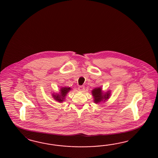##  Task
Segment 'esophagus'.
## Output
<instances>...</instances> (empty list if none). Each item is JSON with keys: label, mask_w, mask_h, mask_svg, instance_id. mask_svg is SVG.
Returning <instances> with one entry per match:
<instances>
[{"label": "esophagus", "mask_w": 158, "mask_h": 158, "mask_svg": "<svg viewBox=\"0 0 158 158\" xmlns=\"http://www.w3.org/2000/svg\"><path fill=\"white\" fill-rule=\"evenodd\" d=\"M78 89L79 91H83L85 90V86H80L78 87Z\"/></svg>", "instance_id": "1"}]
</instances>
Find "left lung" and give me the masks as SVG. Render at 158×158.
Returning a JSON list of instances; mask_svg holds the SVG:
<instances>
[{"label": "left lung", "mask_w": 158, "mask_h": 158, "mask_svg": "<svg viewBox=\"0 0 158 158\" xmlns=\"http://www.w3.org/2000/svg\"><path fill=\"white\" fill-rule=\"evenodd\" d=\"M92 96L94 98V102L95 103H99L101 102H105L109 99L110 96V92L104 94L102 89V87H96L92 91Z\"/></svg>", "instance_id": "8db88e82"}]
</instances>
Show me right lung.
Returning <instances> with one entry per match:
<instances>
[{"label":"right lung","instance_id":"right-lung-1","mask_svg":"<svg viewBox=\"0 0 158 158\" xmlns=\"http://www.w3.org/2000/svg\"><path fill=\"white\" fill-rule=\"evenodd\" d=\"M71 87H62L60 88V93L59 94H54V93L52 94V96L56 101H58V102H62L64 101L65 96L67 94V93L69 92L71 90Z\"/></svg>","mask_w":158,"mask_h":158}]
</instances>
